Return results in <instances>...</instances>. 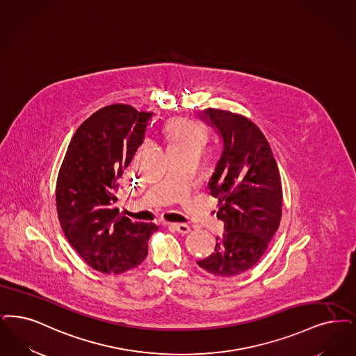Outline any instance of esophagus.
Segmentation results:
<instances>
[{
    "mask_svg": "<svg viewBox=\"0 0 356 356\" xmlns=\"http://www.w3.org/2000/svg\"><path fill=\"white\" fill-rule=\"evenodd\" d=\"M168 227L172 230H176V232H179L181 234H186V233L191 232V228L186 224H176V222H173V224H168Z\"/></svg>",
    "mask_w": 356,
    "mask_h": 356,
    "instance_id": "34e87169",
    "label": "esophagus"
}]
</instances>
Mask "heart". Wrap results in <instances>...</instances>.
<instances>
[{
  "label": "heart",
  "instance_id": "1",
  "mask_svg": "<svg viewBox=\"0 0 356 356\" xmlns=\"http://www.w3.org/2000/svg\"><path fill=\"white\" fill-rule=\"evenodd\" d=\"M168 145H191V144H204L205 142V131L199 124L185 120L176 119L172 120L165 129Z\"/></svg>",
  "mask_w": 356,
  "mask_h": 356
}]
</instances>
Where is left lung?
Returning <instances> with one entry per match:
<instances>
[{"label": "left lung", "instance_id": "8db88e82", "mask_svg": "<svg viewBox=\"0 0 356 356\" xmlns=\"http://www.w3.org/2000/svg\"><path fill=\"white\" fill-rule=\"evenodd\" d=\"M222 139V152L209 189L218 199L217 217L225 232L200 268L217 277L252 269L266 252L282 216V185L270 145L256 124L242 115L207 108L201 113Z\"/></svg>", "mask_w": 356, "mask_h": 356}]
</instances>
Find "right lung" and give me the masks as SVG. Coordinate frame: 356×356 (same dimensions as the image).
Returning a JSON list of instances; mask_svg holds the SVG:
<instances>
[{
	"label": "right lung",
	"mask_w": 356,
	"mask_h": 356,
	"mask_svg": "<svg viewBox=\"0 0 356 356\" xmlns=\"http://www.w3.org/2000/svg\"><path fill=\"white\" fill-rule=\"evenodd\" d=\"M152 115L122 103L100 108L75 131L58 173L62 230L86 264L104 274L140 265L159 229L132 222L115 207L118 179L144 142Z\"/></svg>",
	"instance_id": "obj_1"
}]
</instances>
